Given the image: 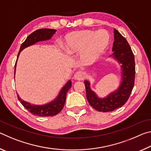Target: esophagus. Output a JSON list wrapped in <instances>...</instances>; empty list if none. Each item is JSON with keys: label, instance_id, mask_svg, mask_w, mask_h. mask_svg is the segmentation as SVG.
Here are the masks:
<instances>
[{"label": "esophagus", "instance_id": "esophagus-1", "mask_svg": "<svg viewBox=\"0 0 151 151\" xmlns=\"http://www.w3.org/2000/svg\"><path fill=\"white\" fill-rule=\"evenodd\" d=\"M74 78H75V80L82 81L85 78V75L83 71H77L74 75Z\"/></svg>", "mask_w": 151, "mask_h": 151}]
</instances>
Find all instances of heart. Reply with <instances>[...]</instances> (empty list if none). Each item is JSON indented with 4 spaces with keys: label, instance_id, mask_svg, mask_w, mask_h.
I'll return each mask as SVG.
<instances>
[{
    "label": "heart",
    "instance_id": "b5f03b06",
    "mask_svg": "<svg viewBox=\"0 0 151 151\" xmlns=\"http://www.w3.org/2000/svg\"><path fill=\"white\" fill-rule=\"evenodd\" d=\"M109 43L106 30L94 32L90 30L69 33L65 37V49L70 55L81 52V59L86 65L94 62L103 54Z\"/></svg>",
    "mask_w": 151,
    "mask_h": 151
}]
</instances>
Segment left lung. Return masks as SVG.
<instances>
[{
	"label": "left lung",
	"instance_id": "left-lung-1",
	"mask_svg": "<svg viewBox=\"0 0 151 151\" xmlns=\"http://www.w3.org/2000/svg\"><path fill=\"white\" fill-rule=\"evenodd\" d=\"M113 53L111 57L121 66L122 81L119 88L105 98H99L91 89L90 83L85 81L86 99L90 105L99 112H110L123 106L133 88L135 77V63L133 52L127 40L121 33L114 29Z\"/></svg>",
	"mask_w": 151,
	"mask_h": 151
}]
</instances>
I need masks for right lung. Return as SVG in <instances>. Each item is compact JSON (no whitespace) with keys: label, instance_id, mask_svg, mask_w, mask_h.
<instances>
[{"label":"right lung","instance_id":"obj_1","mask_svg":"<svg viewBox=\"0 0 151 151\" xmlns=\"http://www.w3.org/2000/svg\"><path fill=\"white\" fill-rule=\"evenodd\" d=\"M56 31L57 30L55 29H41L35 30V32L31 33L30 35L28 36L27 39L24 40V42L20 46L19 54H18L17 56V59L19 58L20 52L24 48L34 45L37 42L49 40L52 37V35L55 34ZM17 61L14 66V74L15 71H16ZM71 86H72V83H71V81L70 80L66 83V85L61 89V91H60L59 94H58L57 98L54 99L52 101H51L50 103L42 104V105L31 104L29 103H28V102L22 100L19 97V96L18 95V94L17 96L19 101L20 102V103L31 114H34L35 116H52L57 115V114L59 113L62 111L65 103L66 93H67L68 91L70 88Z\"/></svg>","mask_w":151,"mask_h":151}]
</instances>
